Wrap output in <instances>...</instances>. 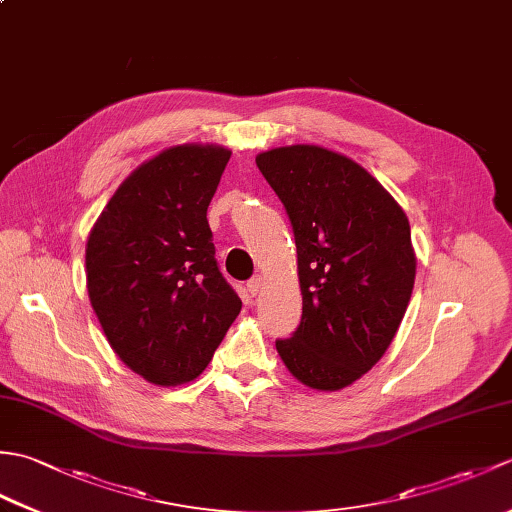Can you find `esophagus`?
I'll list each match as a JSON object with an SVG mask.
<instances>
[{"mask_svg": "<svg viewBox=\"0 0 512 512\" xmlns=\"http://www.w3.org/2000/svg\"><path fill=\"white\" fill-rule=\"evenodd\" d=\"M259 288H262V275H255V277H250L248 281H246V290H248V295H257L259 292Z\"/></svg>", "mask_w": 512, "mask_h": 512, "instance_id": "esophagus-1", "label": "esophagus"}]
</instances>
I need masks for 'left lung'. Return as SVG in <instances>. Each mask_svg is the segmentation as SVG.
I'll list each match as a JSON object with an SVG mask.
<instances>
[{
    "label": "left lung",
    "instance_id": "8db88e82",
    "mask_svg": "<svg viewBox=\"0 0 512 512\" xmlns=\"http://www.w3.org/2000/svg\"><path fill=\"white\" fill-rule=\"evenodd\" d=\"M295 233L303 312L277 352L303 385H352L385 354L409 306L416 255L407 215L336 151L279 147L255 158Z\"/></svg>",
    "mask_w": 512,
    "mask_h": 512
}]
</instances>
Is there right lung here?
<instances>
[{"label":"right lung","instance_id":"obj_1","mask_svg":"<svg viewBox=\"0 0 512 512\" xmlns=\"http://www.w3.org/2000/svg\"><path fill=\"white\" fill-rule=\"evenodd\" d=\"M228 158L217 145L162 151L118 187L85 248L90 301L107 341L154 385L200 376L242 310L206 220Z\"/></svg>","mask_w":512,"mask_h":512}]
</instances>
